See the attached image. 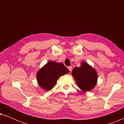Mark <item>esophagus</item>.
I'll return each instance as SVG.
<instances>
[{
    "label": "esophagus",
    "instance_id": "obj_1",
    "mask_svg": "<svg viewBox=\"0 0 124 124\" xmlns=\"http://www.w3.org/2000/svg\"><path fill=\"white\" fill-rule=\"evenodd\" d=\"M68 69L69 70V71H70V72H71V71H72V67H68Z\"/></svg>",
    "mask_w": 124,
    "mask_h": 124
}]
</instances>
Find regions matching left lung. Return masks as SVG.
<instances>
[{
    "label": "left lung",
    "mask_w": 124,
    "mask_h": 124,
    "mask_svg": "<svg viewBox=\"0 0 124 124\" xmlns=\"http://www.w3.org/2000/svg\"><path fill=\"white\" fill-rule=\"evenodd\" d=\"M72 76L79 89L87 92L95 87L98 82V73L87 62H81L79 67H75L72 70Z\"/></svg>",
    "instance_id": "8db88e82"
}]
</instances>
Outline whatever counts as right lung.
<instances>
[{"label":"right lung","instance_id":"right-lung-1","mask_svg":"<svg viewBox=\"0 0 124 124\" xmlns=\"http://www.w3.org/2000/svg\"><path fill=\"white\" fill-rule=\"evenodd\" d=\"M69 72L62 62L49 61L37 72V82L42 89L50 91L55 86L59 78Z\"/></svg>","mask_w":124,"mask_h":124}]
</instances>
